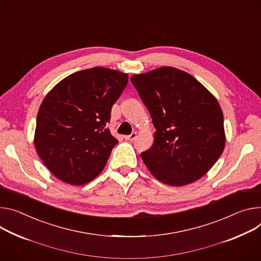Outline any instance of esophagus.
<instances>
[{
    "instance_id": "esophagus-1",
    "label": "esophagus",
    "mask_w": 261,
    "mask_h": 261,
    "mask_svg": "<svg viewBox=\"0 0 261 261\" xmlns=\"http://www.w3.org/2000/svg\"><path fill=\"white\" fill-rule=\"evenodd\" d=\"M136 136H137V133H136V132H132L130 135H126V136H125V139L132 141V140H134V139L136 138Z\"/></svg>"
}]
</instances>
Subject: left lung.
Wrapping results in <instances>:
<instances>
[{
	"instance_id": "1",
	"label": "left lung",
	"mask_w": 261,
	"mask_h": 261,
	"mask_svg": "<svg viewBox=\"0 0 261 261\" xmlns=\"http://www.w3.org/2000/svg\"><path fill=\"white\" fill-rule=\"evenodd\" d=\"M156 129L140 154L160 182L183 186L203 177L222 155L226 136L221 106L196 78L163 66L130 78Z\"/></svg>"
}]
</instances>
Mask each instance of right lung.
<instances>
[{
    "mask_svg": "<svg viewBox=\"0 0 261 261\" xmlns=\"http://www.w3.org/2000/svg\"><path fill=\"white\" fill-rule=\"evenodd\" d=\"M128 75L92 67L61 80L43 99L36 118L35 149L59 180L83 185L104 169L118 143L107 128Z\"/></svg>",
    "mask_w": 261,
    "mask_h": 261,
    "instance_id": "1",
    "label": "right lung"
}]
</instances>
